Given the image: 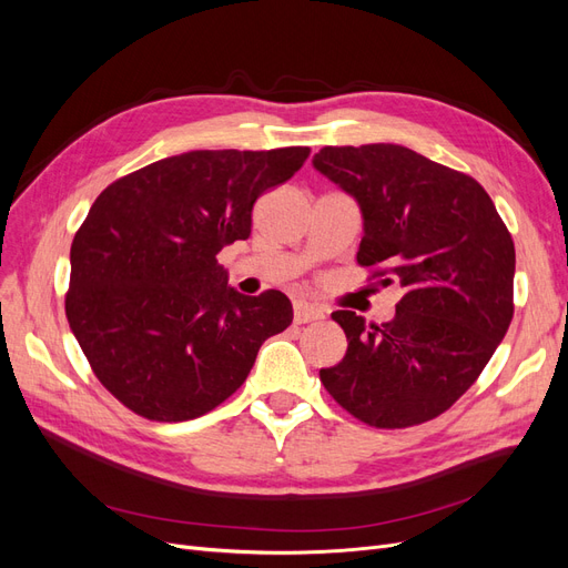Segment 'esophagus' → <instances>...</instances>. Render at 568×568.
<instances>
[{
    "mask_svg": "<svg viewBox=\"0 0 568 568\" xmlns=\"http://www.w3.org/2000/svg\"><path fill=\"white\" fill-rule=\"evenodd\" d=\"M317 320H324V313L317 305L303 303V301L294 305V322L296 324H307V322H317Z\"/></svg>",
    "mask_w": 568,
    "mask_h": 568,
    "instance_id": "esophagus-1",
    "label": "esophagus"
}]
</instances>
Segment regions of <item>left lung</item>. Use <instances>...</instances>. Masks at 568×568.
<instances>
[{
	"label": "left lung",
	"mask_w": 568,
	"mask_h": 568,
	"mask_svg": "<svg viewBox=\"0 0 568 568\" xmlns=\"http://www.w3.org/2000/svg\"><path fill=\"white\" fill-rule=\"evenodd\" d=\"M313 165L365 217L357 263L398 284L386 324L353 311L341 363L320 369L332 398L376 428L424 424L478 379L514 315V242L474 178L398 144L324 146Z\"/></svg>",
	"instance_id": "obj_1"
}]
</instances>
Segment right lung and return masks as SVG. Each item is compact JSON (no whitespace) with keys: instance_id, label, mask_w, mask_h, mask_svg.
<instances>
[{"instance_id":"obj_1","label":"right lung","mask_w":568,"mask_h":568,"mask_svg":"<svg viewBox=\"0 0 568 568\" xmlns=\"http://www.w3.org/2000/svg\"><path fill=\"white\" fill-rule=\"evenodd\" d=\"M307 156L189 151L97 196L71 246L65 317L101 386L134 415L186 422L215 409L294 320L282 291L236 294L217 253L251 236L257 196Z\"/></svg>"}]
</instances>
